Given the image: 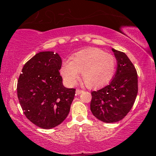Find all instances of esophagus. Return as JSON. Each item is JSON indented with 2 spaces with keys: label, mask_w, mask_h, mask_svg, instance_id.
I'll return each mask as SVG.
<instances>
[{
  "label": "esophagus",
  "mask_w": 156,
  "mask_h": 156,
  "mask_svg": "<svg viewBox=\"0 0 156 156\" xmlns=\"http://www.w3.org/2000/svg\"><path fill=\"white\" fill-rule=\"evenodd\" d=\"M83 90H80V89H76V95H79V94H80L83 93Z\"/></svg>",
  "instance_id": "esophagus-1"
}]
</instances>
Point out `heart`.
Returning <instances> with one entry per match:
<instances>
[{
	"label": "heart",
	"instance_id": "heart-1",
	"mask_svg": "<svg viewBox=\"0 0 156 156\" xmlns=\"http://www.w3.org/2000/svg\"><path fill=\"white\" fill-rule=\"evenodd\" d=\"M115 58L98 48L82 50L65 61L60 68L64 80L71 86L77 83L79 74L89 88H98L107 84L115 73Z\"/></svg>",
	"mask_w": 156,
	"mask_h": 156
}]
</instances>
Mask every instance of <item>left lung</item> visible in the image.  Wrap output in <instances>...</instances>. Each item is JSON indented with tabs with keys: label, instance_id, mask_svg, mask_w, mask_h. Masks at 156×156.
Instances as JSON below:
<instances>
[{
	"label": "left lung",
	"instance_id": "obj_1",
	"mask_svg": "<svg viewBox=\"0 0 156 156\" xmlns=\"http://www.w3.org/2000/svg\"><path fill=\"white\" fill-rule=\"evenodd\" d=\"M117 60L114 76L108 85L91 92V113L106 123L122 120L129 112L138 94V75L133 63L122 51L112 48Z\"/></svg>",
	"mask_w": 156,
	"mask_h": 156
}]
</instances>
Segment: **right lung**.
<instances>
[{
  "label": "right lung",
  "instance_id": "obj_1",
  "mask_svg": "<svg viewBox=\"0 0 156 156\" xmlns=\"http://www.w3.org/2000/svg\"><path fill=\"white\" fill-rule=\"evenodd\" d=\"M62 59L54 51H41L23 66L17 94L28 120L43 129L59 125L69 113L75 89L65 87L60 76Z\"/></svg>",
  "mask_w": 156,
  "mask_h": 156
}]
</instances>
